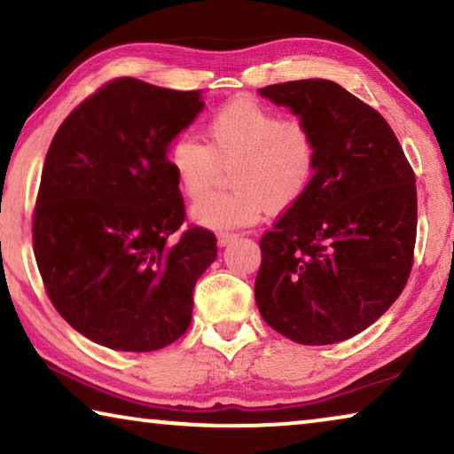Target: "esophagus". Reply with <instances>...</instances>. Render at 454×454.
I'll use <instances>...</instances> for the list:
<instances>
[{"mask_svg":"<svg viewBox=\"0 0 454 454\" xmlns=\"http://www.w3.org/2000/svg\"><path fill=\"white\" fill-rule=\"evenodd\" d=\"M232 240H236V234H230V232L218 234V246H220V248H224V246H228Z\"/></svg>","mask_w":454,"mask_h":454,"instance_id":"obj_1","label":"esophagus"}]
</instances>
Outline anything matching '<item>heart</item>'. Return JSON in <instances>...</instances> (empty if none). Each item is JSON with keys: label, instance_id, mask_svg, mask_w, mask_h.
<instances>
[{"label": "heart", "instance_id": "1", "mask_svg": "<svg viewBox=\"0 0 454 454\" xmlns=\"http://www.w3.org/2000/svg\"><path fill=\"white\" fill-rule=\"evenodd\" d=\"M208 145L182 134L168 145V166L188 198L208 192L222 166H231L234 190L210 194L192 206V218L210 230L250 226L266 210L294 206L314 180L318 144L301 120L250 98H236L206 124Z\"/></svg>", "mask_w": 454, "mask_h": 454}]
</instances>
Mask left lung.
I'll list each match as a JSON object with an SVG mask.
<instances>
[{"label":"left lung","instance_id":"left-lung-1","mask_svg":"<svg viewBox=\"0 0 454 454\" xmlns=\"http://www.w3.org/2000/svg\"><path fill=\"white\" fill-rule=\"evenodd\" d=\"M258 94L312 129L318 166L306 194L260 240L254 296L268 326L298 344L363 333L401 296L417 240V186L379 112L330 80Z\"/></svg>","mask_w":454,"mask_h":454}]
</instances>
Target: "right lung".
<instances>
[{
	"mask_svg": "<svg viewBox=\"0 0 454 454\" xmlns=\"http://www.w3.org/2000/svg\"><path fill=\"white\" fill-rule=\"evenodd\" d=\"M202 91L134 78L106 83L64 120L45 156L34 254L64 320L102 347L152 352L178 340L216 260L186 210L168 145L204 110Z\"/></svg>",
	"mask_w": 454,
	"mask_h": 454,
	"instance_id": "obj_1",
	"label": "right lung"
}]
</instances>
